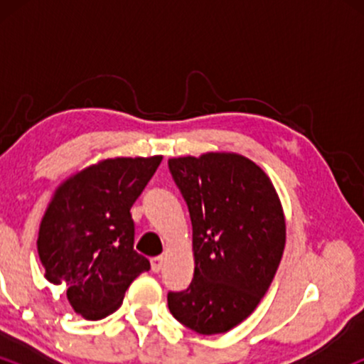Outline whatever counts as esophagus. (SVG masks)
I'll return each instance as SVG.
<instances>
[{
  "label": "esophagus",
  "mask_w": 364,
  "mask_h": 364,
  "mask_svg": "<svg viewBox=\"0 0 364 364\" xmlns=\"http://www.w3.org/2000/svg\"><path fill=\"white\" fill-rule=\"evenodd\" d=\"M150 265H152V272H161L162 265H164V257H154L150 260Z\"/></svg>",
  "instance_id": "1"
}]
</instances>
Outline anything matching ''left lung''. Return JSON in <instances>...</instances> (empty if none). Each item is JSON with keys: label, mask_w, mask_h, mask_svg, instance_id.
<instances>
[{"label": "left lung", "mask_w": 364, "mask_h": 364, "mask_svg": "<svg viewBox=\"0 0 364 364\" xmlns=\"http://www.w3.org/2000/svg\"><path fill=\"white\" fill-rule=\"evenodd\" d=\"M193 225L195 274L188 289L169 291L179 323L214 336L252 315L269 291L286 245L275 188L237 154H205L168 162Z\"/></svg>", "instance_id": "obj_1"}]
</instances>
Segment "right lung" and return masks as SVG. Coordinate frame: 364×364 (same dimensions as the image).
<instances>
[{"label":"right lung","mask_w":364,"mask_h":364,"mask_svg":"<svg viewBox=\"0 0 364 364\" xmlns=\"http://www.w3.org/2000/svg\"><path fill=\"white\" fill-rule=\"evenodd\" d=\"M162 157H118L80 171L56 190L39 229L44 277L65 286L87 320H101L123 303L129 284L150 262L133 250V203Z\"/></svg>","instance_id":"add662e5"}]
</instances>
